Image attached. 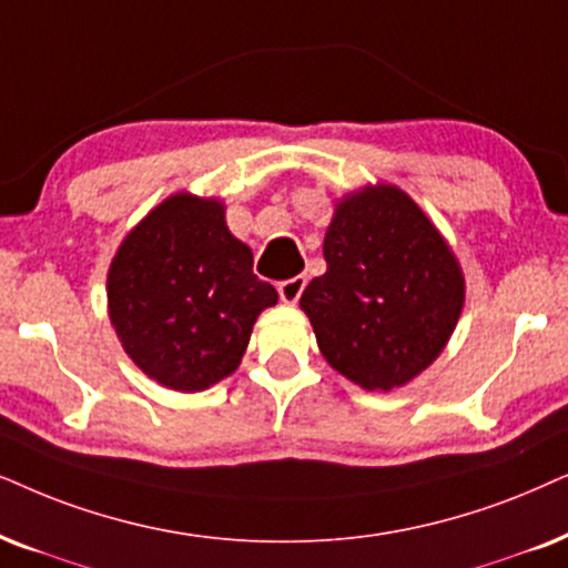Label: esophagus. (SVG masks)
<instances>
[{"label": "esophagus", "instance_id": "1", "mask_svg": "<svg viewBox=\"0 0 568 568\" xmlns=\"http://www.w3.org/2000/svg\"><path fill=\"white\" fill-rule=\"evenodd\" d=\"M305 284H307L305 276L286 278V282L278 284V297H282V302H286V305H294V302L300 300L302 290H305Z\"/></svg>", "mask_w": 568, "mask_h": 568}]
</instances>
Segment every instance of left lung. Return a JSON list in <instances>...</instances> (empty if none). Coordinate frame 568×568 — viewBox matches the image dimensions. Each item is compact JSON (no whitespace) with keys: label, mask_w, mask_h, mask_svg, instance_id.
Returning a JSON list of instances; mask_svg holds the SVG:
<instances>
[{"label":"left lung","mask_w":568,"mask_h":568,"mask_svg":"<svg viewBox=\"0 0 568 568\" xmlns=\"http://www.w3.org/2000/svg\"><path fill=\"white\" fill-rule=\"evenodd\" d=\"M323 257L326 274L300 307L336 373L386 394L436 363L459 323L464 271L402 187L378 182L336 201Z\"/></svg>","instance_id":"8db88e82"}]
</instances>
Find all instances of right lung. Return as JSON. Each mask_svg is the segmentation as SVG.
<instances>
[{"label":"right lung","instance_id":"1","mask_svg":"<svg viewBox=\"0 0 568 568\" xmlns=\"http://www.w3.org/2000/svg\"><path fill=\"white\" fill-rule=\"evenodd\" d=\"M278 294L226 226L219 197L174 193L122 240L106 274L109 321L151 381L205 392L242 363L253 326Z\"/></svg>","mask_w":568,"mask_h":568}]
</instances>
